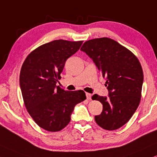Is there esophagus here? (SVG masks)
<instances>
[{
	"label": "esophagus",
	"mask_w": 157,
	"mask_h": 157,
	"mask_svg": "<svg viewBox=\"0 0 157 157\" xmlns=\"http://www.w3.org/2000/svg\"><path fill=\"white\" fill-rule=\"evenodd\" d=\"M91 96H92V95H91L90 93H86V98H87V99H88V100H90Z\"/></svg>",
	"instance_id": "34e87169"
}]
</instances>
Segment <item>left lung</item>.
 I'll return each mask as SVG.
<instances>
[{"label": "left lung", "mask_w": 157, "mask_h": 157, "mask_svg": "<svg viewBox=\"0 0 157 157\" xmlns=\"http://www.w3.org/2000/svg\"><path fill=\"white\" fill-rule=\"evenodd\" d=\"M80 50L93 59L109 90L108 98L92 96L103 105L101 114L95 116L96 122L104 130L119 129L130 120L140 104L144 82L140 61L130 50L108 37L86 41Z\"/></svg>", "instance_id": "1"}]
</instances>
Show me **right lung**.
<instances>
[{"label":"right lung","instance_id":"add662e5","mask_svg":"<svg viewBox=\"0 0 157 157\" xmlns=\"http://www.w3.org/2000/svg\"><path fill=\"white\" fill-rule=\"evenodd\" d=\"M82 42L56 40L45 43L32 51L21 66L19 84L25 107L37 125L47 131L64 128L75 105L86 99L82 90L66 91L56 85L67 59Z\"/></svg>","mask_w":157,"mask_h":157}]
</instances>
